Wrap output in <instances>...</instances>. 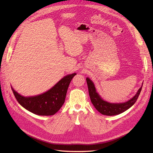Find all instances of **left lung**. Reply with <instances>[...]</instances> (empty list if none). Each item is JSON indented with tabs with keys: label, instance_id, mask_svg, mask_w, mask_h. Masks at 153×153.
<instances>
[{
	"label": "left lung",
	"instance_id": "1",
	"mask_svg": "<svg viewBox=\"0 0 153 153\" xmlns=\"http://www.w3.org/2000/svg\"><path fill=\"white\" fill-rule=\"evenodd\" d=\"M87 84L89 90V94L91 98V101L94 105L96 109L101 114L105 115H115L124 112L132 106L137 101L138 96L141 92L142 87L140 88L137 91V94L134 96L131 99L125 103H108L107 101H104L101 96L96 92L94 83L89 78H86Z\"/></svg>",
	"mask_w": 153,
	"mask_h": 153
}]
</instances>
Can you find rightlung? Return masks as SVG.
<instances>
[{
    "instance_id": "add662e5",
    "label": "right lung",
    "mask_w": 153,
    "mask_h": 153,
    "mask_svg": "<svg viewBox=\"0 0 153 153\" xmlns=\"http://www.w3.org/2000/svg\"><path fill=\"white\" fill-rule=\"evenodd\" d=\"M76 73L62 78L52 89L41 94L24 97L11 89L18 102L30 112L39 115H52L62 107L65 101L69 84Z\"/></svg>"
}]
</instances>
